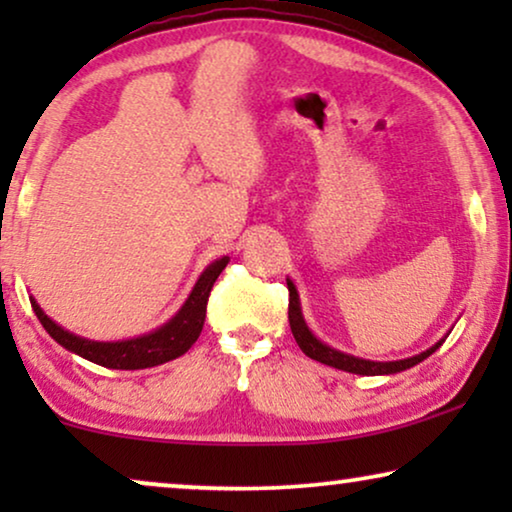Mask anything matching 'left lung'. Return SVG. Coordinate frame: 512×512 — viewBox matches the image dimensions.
<instances>
[{
    "instance_id": "1",
    "label": "left lung",
    "mask_w": 512,
    "mask_h": 512,
    "mask_svg": "<svg viewBox=\"0 0 512 512\" xmlns=\"http://www.w3.org/2000/svg\"><path fill=\"white\" fill-rule=\"evenodd\" d=\"M286 286H289V324H291V333H293V338H296L298 347L303 349V354L310 356V359L319 361V363H326V366H331V368L345 370V373H354V375H394V373H401V370H408L412 366H417V363H422L424 359H429V356L445 342V338H443L440 342H436L433 347L426 349V352L417 354V356H410V359H401V361L359 359V356L345 354V352H340V349H333V347L324 345V342H321L319 338H314V333L305 324L303 312H300V300H298L296 284H293L291 279H286Z\"/></svg>"
}]
</instances>
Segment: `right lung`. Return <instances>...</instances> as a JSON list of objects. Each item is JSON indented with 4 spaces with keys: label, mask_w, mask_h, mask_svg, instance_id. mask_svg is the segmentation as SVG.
Here are the masks:
<instances>
[{
    "label": "right lung",
    "mask_w": 512,
    "mask_h": 512,
    "mask_svg": "<svg viewBox=\"0 0 512 512\" xmlns=\"http://www.w3.org/2000/svg\"><path fill=\"white\" fill-rule=\"evenodd\" d=\"M230 258H216L214 263H209L205 272H202L198 282H195L191 296L186 298V303L181 305V310L174 314V317L163 324L156 331L139 335V338L132 340H121V342H97V340H86L81 335H74L65 331V328L55 324L51 317H46L44 310H41L39 303L30 298L32 310L41 321V326L46 328L48 335L62 345L69 352L83 356V359L97 363V366L104 368H116V370H139V368H153L160 366V363H167L177 356L186 354L188 349L205 326V314H207V300L209 293H212V286L216 277L221 275L223 268H226Z\"/></svg>",
    "instance_id": "1"
}]
</instances>
